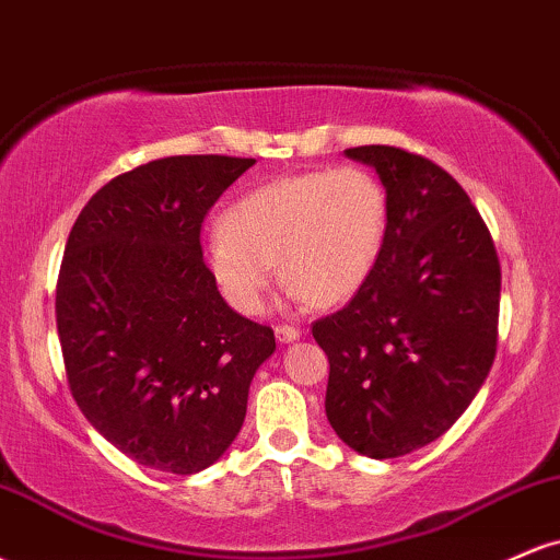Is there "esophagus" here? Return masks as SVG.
I'll list each match as a JSON object with an SVG mask.
<instances>
[{"label": "esophagus", "instance_id": "1", "mask_svg": "<svg viewBox=\"0 0 560 560\" xmlns=\"http://www.w3.org/2000/svg\"><path fill=\"white\" fill-rule=\"evenodd\" d=\"M302 329H294V326H276V339H279L281 345H289V342H298L302 337Z\"/></svg>", "mask_w": 560, "mask_h": 560}]
</instances>
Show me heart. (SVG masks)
Here are the masks:
<instances>
[{
	"instance_id": "b5f03b06",
	"label": "heart",
	"mask_w": 560,
	"mask_h": 560,
	"mask_svg": "<svg viewBox=\"0 0 560 560\" xmlns=\"http://www.w3.org/2000/svg\"><path fill=\"white\" fill-rule=\"evenodd\" d=\"M202 242V262L240 313H258L273 260L292 300L337 305L374 273L389 226L387 191L345 165L276 178L229 205Z\"/></svg>"
}]
</instances>
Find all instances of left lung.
Wrapping results in <instances>:
<instances>
[{
    "label": "left lung",
    "instance_id": "1",
    "mask_svg": "<svg viewBox=\"0 0 560 560\" xmlns=\"http://www.w3.org/2000/svg\"><path fill=\"white\" fill-rule=\"evenodd\" d=\"M345 155L378 173L387 240L369 281L313 337L329 355L331 429L384 460L434 442L477 397L498 345L500 262L464 186L432 160L384 144Z\"/></svg>",
    "mask_w": 560,
    "mask_h": 560
}]
</instances>
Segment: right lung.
<instances>
[{
  "label": "right lung",
  "mask_w": 560,
  "mask_h": 560,
  "mask_svg": "<svg viewBox=\"0 0 560 560\" xmlns=\"http://www.w3.org/2000/svg\"><path fill=\"white\" fill-rule=\"evenodd\" d=\"M253 158L178 155L113 178L70 229L57 334L73 400L128 458L168 474L213 466L240 434L271 326L231 311L199 229Z\"/></svg>",
  "instance_id": "1"
}]
</instances>
